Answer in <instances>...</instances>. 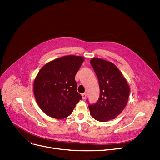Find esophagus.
I'll return each mask as SVG.
<instances>
[{
	"mask_svg": "<svg viewBox=\"0 0 160 160\" xmlns=\"http://www.w3.org/2000/svg\"><path fill=\"white\" fill-rule=\"evenodd\" d=\"M86 92H84V93H82V98L84 100L85 98H86Z\"/></svg>",
	"mask_w": 160,
	"mask_h": 160,
	"instance_id": "1",
	"label": "esophagus"
}]
</instances>
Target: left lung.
Wrapping results in <instances>:
<instances>
[{
  "label": "left lung",
  "instance_id": "left-lung-1",
  "mask_svg": "<svg viewBox=\"0 0 160 160\" xmlns=\"http://www.w3.org/2000/svg\"><path fill=\"white\" fill-rule=\"evenodd\" d=\"M90 62L100 87L97 102L89 104L87 100L90 113L100 122L114 119L125 107L129 97V86L120 71L112 63L98 58H92Z\"/></svg>",
  "mask_w": 160,
  "mask_h": 160
}]
</instances>
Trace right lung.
Segmentation results:
<instances>
[{
	"label": "right lung",
	"instance_id": "add662e5",
	"mask_svg": "<svg viewBox=\"0 0 160 160\" xmlns=\"http://www.w3.org/2000/svg\"><path fill=\"white\" fill-rule=\"evenodd\" d=\"M83 60L79 56L63 57L46 63L39 71L34 82V94L47 115L65 118L82 99L77 90L75 75Z\"/></svg>",
	"mask_w": 160,
	"mask_h": 160
}]
</instances>
